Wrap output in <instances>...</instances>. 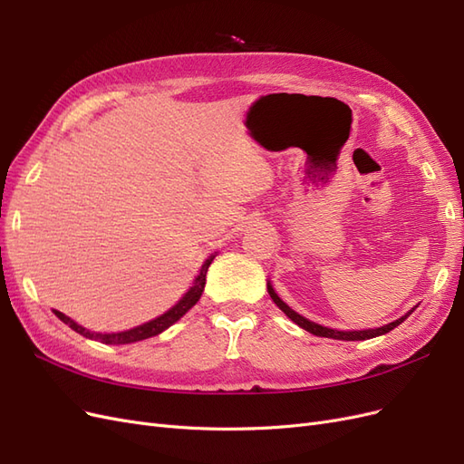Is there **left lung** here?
<instances>
[{
	"mask_svg": "<svg viewBox=\"0 0 464 464\" xmlns=\"http://www.w3.org/2000/svg\"><path fill=\"white\" fill-rule=\"evenodd\" d=\"M269 294H271L273 302H275V304L280 307V310H283L294 323H296V325H300L302 329H305L307 333H312V334H315V336H327V339H336V341H366V339H373V336L385 334V333L392 331L395 327H399L401 323L411 315V312H409L404 317H401V319H397V321H392V323H389V325H383V327H379V329H368V331H334V329H329V327H321V325H317V323H314V321H310V319H305V317H302L300 314L290 310V307L276 296V292L273 290L271 285H269Z\"/></svg>",
	"mask_w": 464,
	"mask_h": 464,
	"instance_id": "8db88e82",
	"label": "left lung"
}]
</instances>
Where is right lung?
<instances>
[{"instance_id": "add662e5", "label": "right lung", "mask_w": 464, "mask_h": 464, "mask_svg": "<svg viewBox=\"0 0 464 464\" xmlns=\"http://www.w3.org/2000/svg\"><path fill=\"white\" fill-rule=\"evenodd\" d=\"M213 259H215V256H210V257L203 263V266H201V273L198 275V278H195L193 286L186 292V296L181 298V300L172 307V310H168L164 315H160V317H157V319H152V321L145 323V325H139V327H135V329H131V331L110 333V334L91 333V331H87L85 327L77 325L75 321H72V319H69L67 315H63L62 312H55V315H58V317L65 323V325H69V327H72L73 331H77L79 334L87 336V339H94V341H98V343H104V344H128V343H135V341L149 339V336L159 334V333H162L164 329H168L170 325H174V323H176L181 315H184L188 310H191V307L199 302L201 294H203V288H205V283H207V271H208V265L213 263Z\"/></svg>"}]
</instances>
